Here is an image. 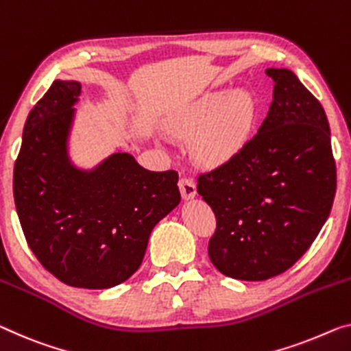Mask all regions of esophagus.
Wrapping results in <instances>:
<instances>
[{"mask_svg": "<svg viewBox=\"0 0 351 351\" xmlns=\"http://www.w3.org/2000/svg\"><path fill=\"white\" fill-rule=\"evenodd\" d=\"M179 188L182 197L185 199V201H190V199L196 197V185H194V182L191 179H188V177H182L179 180Z\"/></svg>", "mask_w": 351, "mask_h": 351, "instance_id": "34e87169", "label": "esophagus"}]
</instances>
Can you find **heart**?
<instances>
[{
	"instance_id": "1",
	"label": "heart",
	"mask_w": 351,
	"mask_h": 351,
	"mask_svg": "<svg viewBox=\"0 0 351 351\" xmlns=\"http://www.w3.org/2000/svg\"><path fill=\"white\" fill-rule=\"evenodd\" d=\"M254 116V100L247 90L210 94L188 119L191 130H201L196 150L212 161L228 160L243 145Z\"/></svg>"
}]
</instances>
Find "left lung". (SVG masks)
I'll return each mask as SVG.
<instances>
[{"label":"left lung","mask_w":351,"mask_h":351,"mask_svg":"<svg viewBox=\"0 0 351 351\" xmlns=\"http://www.w3.org/2000/svg\"><path fill=\"white\" fill-rule=\"evenodd\" d=\"M265 73L274 82L273 101L257 133L197 179V193L217 217L210 261L240 281H265L292 267L319 235L336 193L320 101L292 70Z\"/></svg>","instance_id":"left-lung-1"}]
</instances>
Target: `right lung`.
<instances>
[{
  "label": "right lung",
  "mask_w": 351,
  "mask_h": 351,
  "mask_svg": "<svg viewBox=\"0 0 351 351\" xmlns=\"http://www.w3.org/2000/svg\"><path fill=\"white\" fill-rule=\"evenodd\" d=\"M82 83L55 80L26 119L14 201L26 241L64 284L111 289L141 265L150 232L180 202L176 171L144 169L117 150L94 168L70 157Z\"/></svg>",
  "instance_id": "right-lung-1"
}]
</instances>
